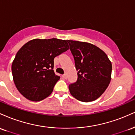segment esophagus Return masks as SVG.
I'll list each match as a JSON object with an SVG mask.
<instances>
[{"instance_id":"esophagus-1","label":"esophagus","mask_w":135,"mask_h":135,"mask_svg":"<svg viewBox=\"0 0 135 135\" xmlns=\"http://www.w3.org/2000/svg\"><path fill=\"white\" fill-rule=\"evenodd\" d=\"M62 77H63V79H65L67 78V76H66V74H63V75H62Z\"/></svg>"}]
</instances>
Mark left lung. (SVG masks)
I'll list each match as a JSON object with an SVG mask.
<instances>
[{"label":"left lung","instance_id":"obj_1","mask_svg":"<svg viewBox=\"0 0 135 135\" xmlns=\"http://www.w3.org/2000/svg\"><path fill=\"white\" fill-rule=\"evenodd\" d=\"M75 60L77 80L69 86L75 98L92 102L102 95L109 85L112 63L104 51L95 45L85 42L66 40Z\"/></svg>","mask_w":135,"mask_h":135}]
</instances>
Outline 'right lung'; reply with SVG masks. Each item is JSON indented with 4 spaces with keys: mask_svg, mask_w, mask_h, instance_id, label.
I'll return each mask as SVG.
<instances>
[{
    "mask_svg": "<svg viewBox=\"0 0 135 135\" xmlns=\"http://www.w3.org/2000/svg\"><path fill=\"white\" fill-rule=\"evenodd\" d=\"M69 49L65 40H31L20 48L12 63L13 80L25 98L38 102L49 97L60 77L53 70L54 58Z\"/></svg>",
    "mask_w": 135,
    "mask_h": 135,
    "instance_id": "1",
    "label": "right lung"
}]
</instances>
